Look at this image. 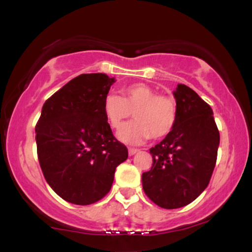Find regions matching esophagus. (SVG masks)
Masks as SVG:
<instances>
[{
  "instance_id": "34e87169",
  "label": "esophagus",
  "mask_w": 252,
  "mask_h": 252,
  "mask_svg": "<svg viewBox=\"0 0 252 252\" xmlns=\"http://www.w3.org/2000/svg\"><path fill=\"white\" fill-rule=\"evenodd\" d=\"M137 152H138V149H136V148H128V153H129L130 156L134 155L135 153H137Z\"/></svg>"
}]
</instances>
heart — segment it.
<instances>
[{"instance_id": "1", "label": "heart", "mask_w": 252, "mask_h": 252, "mask_svg": "<svg viewBox=\"0 0 252 252\" xmlns=\"http://www.w3.org/2000/svg\"><path fill=\"white\" fill-rule=\"evenodd\" d=\"M120 96L109 94L104 99V114L112 129L118 130L131 116L129 123L120 131V138L130 144H137L152 137L161 140L168 136L178 122V105L172 97L158 94L149 85L134 83L123 86Z\"/></svg>"}]
</instances>
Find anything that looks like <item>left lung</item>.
Segmentation results:
<instances>
[{"label": "left lung", "instance_id": "obj_1", "mask_svg": "<svg viewBox=\"0 0 252 252\" xmlns=\"http://www.w3.org/2000/svg\"><path fill=\"white\" fill-rule=\"evenodd\" d=\"M175 128L150 148L152 168L142 174L146 195L162 209H179L195 200L215 169L219 130L211 106L195 91L178 84Z\"/></svg>", "mask_w": 252, "mask_h": 252}]
</instances>
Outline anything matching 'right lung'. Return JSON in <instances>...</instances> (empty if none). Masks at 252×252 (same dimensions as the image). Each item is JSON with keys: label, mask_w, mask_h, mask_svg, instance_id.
<instances>
[{"label": "right lung", "mask_w": 252, "mask_h": 252, "mask_svg": "<svg viewBox=\"0 0 252 252\" xmlns=\"http://www.w3.org/2000/svg\"><path fill=\"white\" fill-rule=\"evenodd\" d=\"M114 83L104 73L73 78L46 100L35 126L43 176L72 204L90 205L104 198L116 167L128 158L104 114V99Z\"/></svg>", "instance_id": "1"}]
</instances>
